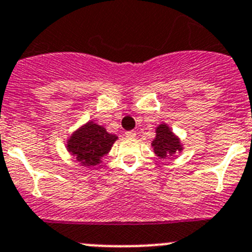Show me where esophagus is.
Wrapping results in <instances>:
<instances>
[{
	"label": "esophagus",
	"instance_id": "1",
	"mask_svg": "<svg viewBox=\"0 0 252 252\" xmlns=\"http://www.w3.org/2000/svg\"><path fill=\"white\" fill-rule=\"evenodd\" d=\"M125 135H126V137H130V139H133V137H136V132H135V131H133V130L127 131V132L125 133Z\"/></svg>",
	"mask_w": 252,
	"mask_h": 252
}]
</instances>
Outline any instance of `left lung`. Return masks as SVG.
<instances>
[{
    "label": "left lung",
    "instance_id": "8db88e82",
    "mask_svg": "<svg viewBox=\"0 0 252 252\" xmlns=\"http://www.w3.org/2000/svg\"><path fill=\"white\" fill-rule=\"evenodd\" d=\"M151 146L154 148L155 154L161 159L173 157L174 154L183 150L179 137L175 136L173 131L165 124L159 125L157 127V136L151 142Z\"/></svg>",
    "mask_w": 252,
    "mask_h": 252
}]
</instances>
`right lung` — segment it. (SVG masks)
Returning <instances> with one entry per match:
<instances>
[{
  "mask_svg": "<svg viewBox=\"0 0 252 252\" xmlns=\"http://www.w3.org/2000/svg\"><path fill=\"white\" fill-rule=\"evenodd\" d=\"M117 136L108 133L103 126L90 121L72 133L66 142V149L83 166H94L102 162Z\"/></svg>",
  "mask_w": 252,
  "mask_h": 252,
  "instance_id": "1",
  "label": "right lung"
}]
</instances>
